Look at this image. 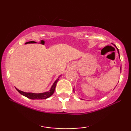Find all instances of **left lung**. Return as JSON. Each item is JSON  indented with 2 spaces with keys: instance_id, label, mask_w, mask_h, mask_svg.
I'll list each match as a JSON object with an SVG mask.
<instances>
[{
  "instance_id": "left-lung-1",
  "label": "left lung",
  "mask_w": 131,
  "mask_h": 131,
  "mask_svg": "<svg viewBox=\"0 0 131 131\" xmlns=\"http://www.w3.org/2000/svg\"><path fill=\"white\" fill-rule=\"evenodd\" d=\"M117 51H118V53H119V49H117ZM119 57H120V55H119Z\"/></svg>"
}]
</instances>
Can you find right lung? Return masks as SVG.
<instances>
[{"label":"right lung","instance_id":"1","mask_svg":"<svg viewBox=\"0 0 131 131\" xmlns=\"http://www.w3.org/2000/svg\"><path fill=\"white\" fill-rule=\"evenodd\" d=\"M60 78V77H59ZM59 79H57L55 80V82L53 83V85L52 86L51 89H50L49 91L48 92H45L44 93H39V94H35V93H31V92H23V91H19V89L16 88V89L18 91L19 94H21L23 95H24L28 98H30V99L31 100H43L46 99V98H48L51 96L53 94L55 91V87H56V85L57 82L58 81Z\"/></svg>","mask_w":131,"mask_h":131}]
</instances>
